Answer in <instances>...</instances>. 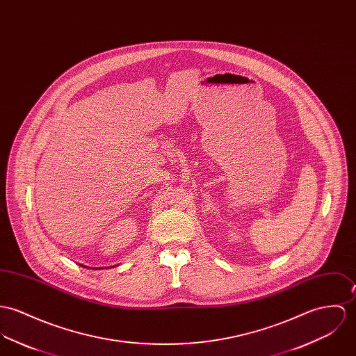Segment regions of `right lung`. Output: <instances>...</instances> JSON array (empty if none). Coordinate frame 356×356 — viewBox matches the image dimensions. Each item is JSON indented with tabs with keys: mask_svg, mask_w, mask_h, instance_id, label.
I'll list each match as a JSON object with an SVG mask.
<instances>
[{
	"mask_svg": "<svg viewBox=\"0 0 356 356\" xmlns=\"http://www.w3.org/2000/svg\"><path fill=\"white\" fill-rule=\"evenodd\" d=\"M79 265H81V264H79ZM81 266H84V268H87L86 265H81ZM106 268H114V266H106ZM92 269H103V268H92Z\"/></svg>",
	"mask_w": 356,
	"mask_h": 356,
	"instance_id": "1",
	"label": "right lung"
}]
</instances>
